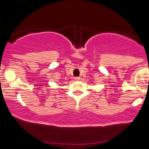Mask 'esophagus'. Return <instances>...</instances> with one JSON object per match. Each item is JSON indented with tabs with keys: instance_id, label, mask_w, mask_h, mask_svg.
<instances>
[{
	"instance_id": "esophagus-1",
	"label": "esophagus",
	"mask_w": 149,
	"mask_h": 149,
	"mask_svg": "<svg viewBox=\"0 0 149 149\" xmlns=\"http://www.w3.org/2000/svg\"><path fill=\"white\" fill-rule=\"evenodd\" d=\"M81 78L80 77H75V80L76 81H80Z\"/></svg>"
}]
</instances>
